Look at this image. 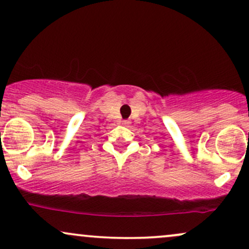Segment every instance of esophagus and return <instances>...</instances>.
<instances>
[{
	"mask_svg": "<svg viewBox=\"0 0 249 249\" xmlns=\"http://www.w3.org/2000/svg\"><path fill=\"white\" fill-rule=\"evenodd\" d=\"M123 123H124V125H127V124H128V122H127V121H124Z\"/></svg>",
	"mask_w": 249,
	"mask_h": 249,
	"instance_id": "obj_1",
	"label": "esophagus"
}]
</instances>
